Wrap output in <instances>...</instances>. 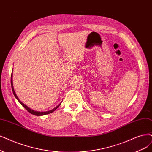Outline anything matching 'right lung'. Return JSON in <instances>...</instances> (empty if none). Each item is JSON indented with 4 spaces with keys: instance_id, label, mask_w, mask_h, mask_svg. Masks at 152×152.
Masks as SVG:
<instances>
[{
    "instance_id": "obj_1",
    "label": "right lung",
    "mask_w": 152,
    "mask_h": 152,
    "mask_svg": "<svg viewBox=\"0 0 152 152\" xmlns=\"http://www.w3.org/2000/svg\"><path fill=\"white\" fill-rule=\"evenodd\" d=\"M11 87H12V92H13V94L14 95L15 98L18 100V102L21 104V105L23 106V107H24L30 113L34 115H36V116H43V115H48V114H49L50 113H53V111H54L56 109H57L59 106L61 105V103H59L56 107H55L54 108H53V110H49V111H35V110H33L32 109H31L29 107H28V106L27 105H26L25 104H24L23 103H22L21 101L19 99V98L18 97V96H17V94L14 91V86H13V81H12V75H11Z\"/></svg>"
}]
</instances>
